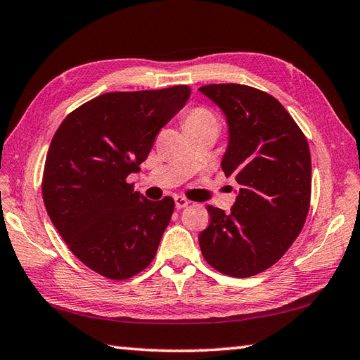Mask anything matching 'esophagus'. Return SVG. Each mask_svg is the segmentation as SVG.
Here are the masks:
<instances>
[{
  "label": "esophagus",
  "mask_w": 360,
  "mask_h": 360,
  "mask_svg": "<svg viewBox=\"0 0 360 360\" xmlns=\"http://www.w3.org/2000/svg\"><path fill=\"white\" fill-rule=\"evenodd\" d=\"M188 200L187 198H184V197H174V205H176V208L178 210H182V208H186V206H188Z\"/></svg>",
  "instance_id": "obj_1"
}]
</instances>
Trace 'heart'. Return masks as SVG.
Returning <instances> with one entry per match:
<instances>
[{
  "mask_svg": "<svg viewBox=\"0 0 360 360\" xmlns=\"http://www.w3.org/2000/svg\"><path fill=\"white\" fill-rule=\"evenodd\" d=\"M184 125L187 130H192V129H197V127H203V125H217V119L208 108L197 106V108L188 109V111L186 112Z\"/></svg>",
  "mask_w": 360,
  "mask_h": 360,
  "instance_id": "heart-1",
  "label": "heart"
}]
</instances>
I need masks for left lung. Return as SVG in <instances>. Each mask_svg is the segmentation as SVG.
I'll list each match as a JSON object with an SVG mask.
<instances>
[{
  "label": "left lung",
  "instance_id": "1",
  "mask_svg": "<svg viewBox=\"0 0 360 360\" xmlns=\"http://www.w3.org/2000/svg\"><path fill=\"white\" fill-rule=\"evenodd\" d=\"M200 92L229 124L225 176L240 186L230 214L208 206L198 235L205 260L217 271L249 278L283 257L300 235L311 200V155L300 127L275 96L241 84H210Z\"/></svg>",
  "mask_w": 360,
  "mask_h": 360
}]
</instances>
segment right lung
I'll return each mask as SVG.
<instances>
[{
  "instance_id": "1",
  "label": "right lung",
  "mask_w": 360,
  "mask_h": 360,
  "mask_svg": "<svg viewBox=\"0 0 360 360\" xmlns=\"http://www.w3.org/2000/svg\"><path fill=\"white\" fill-rule=\"evenodd\" d=\"M188 96V85L103 94L66 115L52 138L42 174L47 214L70 251L101 276L129 279L155 257L174 200L150 202L127 178Z\"/></svg>"
}]
</instances>
